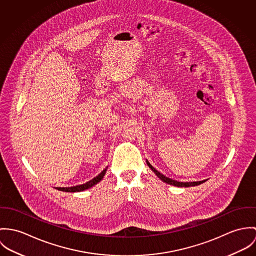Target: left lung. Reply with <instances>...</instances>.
<instances>
[{"label":"left lung","mask_w":256,"mask_h":256,"mask_svg":"<svg viewBox=\"0 0 256 256\" xmlns=\"http://www.w3.org/2000/svg\"><path fill=\"white\" fill-rule=\"evenodd\" d=\"M146 163H147V165L149 166V168L151 169V170H153L156 174H157V176L161 180H163L164 182H166V184H172V186H180V188H188V186H198L200 184H202V182H204L205 180H200V182H176V180H172V178H169L168 176H165L163 174H161L160 172H158V170H156L154 167H152L151 166V164L148 162V161H146Z\"/></svg>","instance_id":"8db88e82"}]
</instances>
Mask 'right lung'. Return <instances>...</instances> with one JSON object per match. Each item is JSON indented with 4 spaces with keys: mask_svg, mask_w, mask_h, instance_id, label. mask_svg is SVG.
I'll list each match as a JSON object with an SVG mask.
<instances>
[{
    "mask_svg": "<svg viewBox=\"0 0 256 256\" xmlns=\"http://www.w3.org/2000/svg\"><path fill=\"white\" fill-rule=\"evenodd\" d=\"M106 170H107V168L102 170L97 176H95L94 178L90 180L89 182H87L84 184L76 186H72V188H57V190H62V192H76L86 190L87 188H89L93 186L94 184H96L97 182H99L103 178L104 174H106Z\"/></svg>",
    "mask_w": 256,
    "mask_h": 256,
    "instance_id": "right-lung-1",
    "label": "right lung"
}]
</instances>
